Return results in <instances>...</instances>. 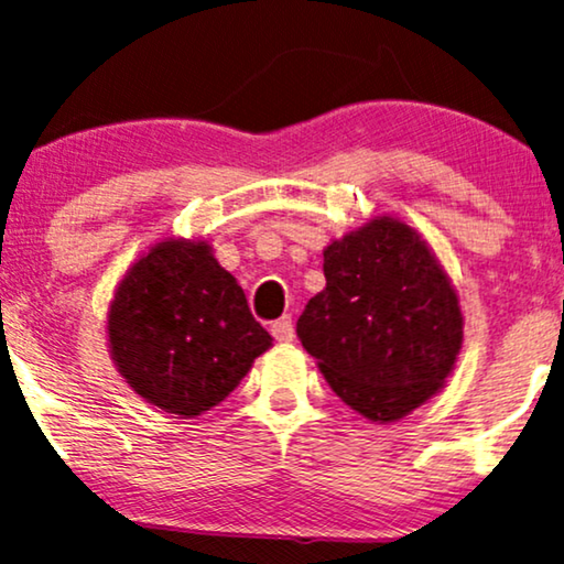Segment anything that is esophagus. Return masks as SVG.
Returning <instances> with one entry per match:
<instances>
[{
	"label": "esophagus",
	"mask_w": 564,
	"mask_h": 564,
	"mask_svg": "<svg viewBox=\"0 0 564 564\" xmlns=\"http://www.w3.org/2000/svg\"><path fill=\"white\" fill-rule=\"evenodd\" d=\"M270 335H273L278 343H291L294 340V319H291L289 314L278 317L273 325H270Z\"/></svg>",
	"instance_id": "34e87169"
}]
</instances>
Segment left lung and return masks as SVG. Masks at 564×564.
Masks as SVG:
<instances>
[{
    "label": "left lung",
    "mask_w": 564,
    "mask_h": 564,
    "mask_svg": "<svg viewBox=\"0 0 564 564\" xmlns=\"http://www.w3.org/2000/svg\"><path fill=\"white\" fill-rule=\"evenodd\" d=\"M325 278L296 333L333 392L373 423L431 400L459 356L464 319L415 229L379 216L327 247Z\"/></svg>",
    "instance_id": "1"
}]
</instances>
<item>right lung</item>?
Returning <instances> with one entry per match:
<instances>
[{
	"label": "right lung",
	"instance_id": "1",
	"mask_svg": "<svg viewBox=\"0 0 564 564\" xmlns=\"http://www.w3.org/2000/svg\"><path fill=\"white\" fill-rule=\"evenodd\" d=\"M108 337L133 392L183 417L235 392L273 343L212 247L185 239L160 242L133 262L110 304Z\"/></svg>",
	"mask_w": 564,
	"mask_h": 564
}]
</instances>
